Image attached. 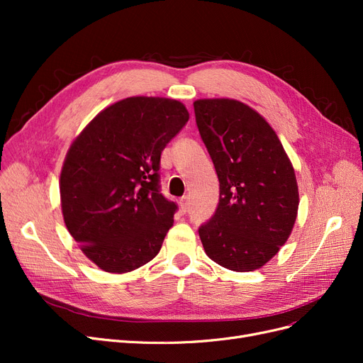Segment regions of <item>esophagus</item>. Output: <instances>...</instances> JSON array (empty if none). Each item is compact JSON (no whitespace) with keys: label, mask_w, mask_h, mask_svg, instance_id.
Masks as SVG:
<instances>
[{"label":"esophagus","mask_w":363,"mask_h":363,"mask_svg":"<svg viewBox=\"0 0 363 363\" xmlns=\"http://www.w3.org/2000/svg\"><path fill=\"white\" fill-rule=\"evenodd\" d=\"M179 206H180V212H182V213L188 212V208H189V200H188V196H183V199H180Z\"/></svg>","instance_id":"esophagus-1"}]
</instances>
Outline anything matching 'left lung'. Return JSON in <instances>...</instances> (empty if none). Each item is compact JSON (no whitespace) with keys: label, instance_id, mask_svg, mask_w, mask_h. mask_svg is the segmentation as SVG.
Wrapping results in <instances>:
<instances>
[{"label":"left lung","instance_id":"obj_1","mask_svg":"<svg viewBox=\"0 0 363 363\" xmlns=\"http://www.w3.org/2000/svg\"><path fill=\"white\" fill-rule=\"evenodd\" d=\"M219 180L213 216L199 228L206 255L227 269L262 268L286 242L298 186L279 136L255 108L228 98L194 103Z\"/></svg>","mask_w":363,"mask_h":363}]
</instances>
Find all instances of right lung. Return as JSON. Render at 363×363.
<instances>
[{"label":"right lung","mask_w":363,"mask_h":363,"mask_svg":"<svg viewBox=\"0 0 363 363\" xmlns=\"http://www.w3.org/2000/svg\"><path fill=\"white\" fill-rule=\"evenodd\" d=\"M188 119L177 100L130 96L106 107L71 144L62 213L98 268L130 272L157 256L177 211L160 194V155Z\"/></svg>","instance_id":"obj_1"}]
</instances>
